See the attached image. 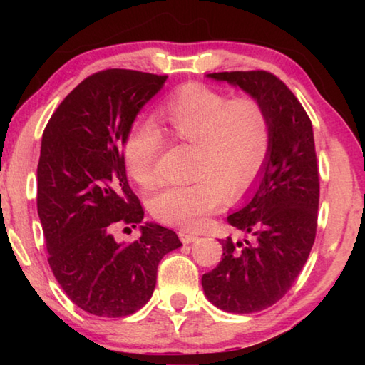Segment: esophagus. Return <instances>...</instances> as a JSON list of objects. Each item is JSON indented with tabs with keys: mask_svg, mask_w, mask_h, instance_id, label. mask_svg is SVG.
I'll list each match as a JSON object with an SVG mask.
<instances>
[{
	"mask_svg": "<svg viewBox=\"0 0 365 365\" xmlns=\"http://www.w3.org/2000/svg\"><path fill=\"white\" fill-rule=\"evenodd\" d=\"M178 237H180V240L185 245H188L191 242H195V240L197 238V233L190 232V230H180L178 232Z\"/></svg>",
	"mask_w": 365,
	"mask_h": 365,
	"instance_id": "esophagus-1",
	"label": "esophagus"
}]
</instances>
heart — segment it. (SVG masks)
<instances>
[{"label":"heart","instance_id":"b5f03b06","mask_svg":"<svg viewBox=\"0 0 365 365\" xmlns=\"http://www.w3.org/2000/svg\"><path fill=\"white\" fill-rule=\"evenodd\" d=\"M160 125L175 143L193 148L187 183L153 197L150 211L163 224L200 228L220 202L237 201L255 187L272 148V117L255 95L228 96L205 83H185L158 109ZM163 135L150 120H135L123 140L128 175L141 188L159 183Z\"/></svg>","mask_w":365,"mask_h":365}]
</instances>
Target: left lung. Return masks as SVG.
Returning <instances> with one entry per match:
<instances>
[{
	"instance_id": "1",
	"label": "left lung",
	"mask_w": 365,
	"mask_h": 365,
	"mask_svg": "<svg viewBox=\"0 0 365 365\" xmlns=\"http://www.w3.org/2000/svg\"><path fill=\"white\" fill-rule=\"evenodd\" d=\"M265 103L272 148L251 200L227 217L250 240H222V261L202 275L207 299L222 311L251 314L275 304L298 279L317 232L319 165L312 123L282 80L267 71L214 72Z\"/></svg>"
}]
</instances>
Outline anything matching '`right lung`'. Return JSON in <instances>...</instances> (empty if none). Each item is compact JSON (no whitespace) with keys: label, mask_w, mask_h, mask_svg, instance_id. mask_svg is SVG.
Wrapping results in <instances>:
<instances>
[{"label":"right lung","mask_w":365,"mask_h":365,"mask_svg":"<svg viewBox=\"0 0 365 365\" xmlns=\"http://www.w3.org/2000/svg\"><path fill=\"white\" fill-rule=\"evenodd\" d=\"M168 76L106 69L67 95L41 137L36 209L48 262L61 288L83 311L125 317L150 301L158 265L180 248L177 233L141 225V237L117 243V227H137L145 211L125 174L123 140L140 109Z\"/></svg>","instance_id":"obj_1"}]
</instances>
